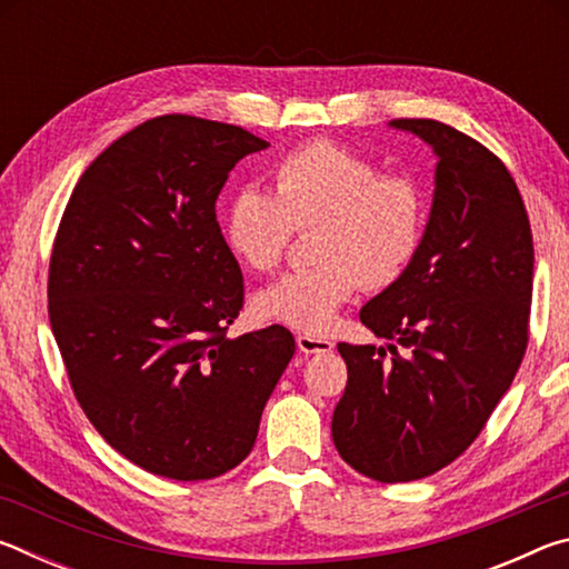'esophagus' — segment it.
Segmentation results:
<instances>
[{"mask_svg": "<svg viewBox=\"0 0 569 569\" xmlns=\"http://www.w3.org/2000/svg\"><path fill=\"white\" fill-rule=\"evenodd\" d=\"M296 346L301 353H329L333 349V343L329 339H319V336L311 333H298Z\"/></svg>", "mask_w": 569, "mask_h": 569, "instance_id": "obj_1", "label": "esophagus"}]
</instances>
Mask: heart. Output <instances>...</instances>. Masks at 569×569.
Returning <instances> with one entry per match:
<instances>
[{
	"mask_svg": "<svg viewBox=\"0 0 569 569\" xmlns=\"http://www.w3.org/2000/svg\"><path fill=\"white\" fill-rule=\"evenodd\" d=\"M319 266L278 278L253 296L263 321L326 333L359 283L383 291L407 273L427 230V196L407 176L381 170L329 140L296 148L273 170V190L230 198L223 238L240 266L266 273L281 263L293 230H313Z\"/></svg>",
	"mask_w": 569,
	"mask_h": 569,
	"instance_id": "1",
	"label": "heart"
}]
</instances>
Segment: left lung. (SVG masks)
Here are the masks:
<instances>
[{
	"label": "left lung",
	"mask_w": 569,
	"mask_h": 569,
	"mask_svg": "<svg viewBox=\"0 0 569 569\" xmlns=\"http://www.w3.org/2000/svg\"><path fill=\"white\" fill-rule=\"evenodd\" d=\"M437 156L417 258L361 308L383 346L339 343L349 381L331 437L346 465L383 485L429 477L485 427L527 349L535 248L502 160L437 120H391ZM402 346V353L396 349Z\"/></svg>",
	"instance_id": "obj_1"
}]
</instances>
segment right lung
<instances>
[{
	"mask_svg": "<svg viewBox=\"0 0 569 569\" xmlns=\"http://www.w3.org/2000/svg\"><path fill=\"white\" fill-rule=\"evenodd\" d=\"M268 142L162 114L82 172L50 261V323L92 427L132 465L198 481L256 445L293 359L283 326L228 339L243 276L216 220L228 172Z\"/></svg>",
	"mask_w": 569,
	"mask_h": 569,
	"instance_id": "right-lung-1",
	"label": "right lung"
}]
</instances>
